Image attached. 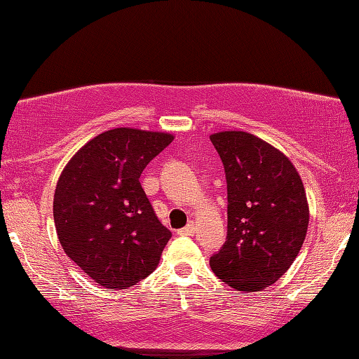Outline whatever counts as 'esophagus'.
<instances>
[{"label":"esophagus","instance_id":"1","mask_svg":"<svg viewBox=\"0 0 359 359\" xmlns=\"http://www.w3.org/2000/svg\"><path fill=\"white\" fill-rule=\"evenodd\" d=\"M193 233H194V224L193 223H188L185 228L179 229L180 236H193Z\"/></svg>","mask_w":359,"mask_h":359}]
</instances>
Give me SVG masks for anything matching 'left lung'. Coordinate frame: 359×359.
<instances>
[{
	"label": "left lung",
	"mask_w": 359,
	"mask_h": 359,
	"mask_svg": "<svg viewBox=\"0 0 359 359\" xmlns=\"http://www.w3.org/2000/svg\"><path fill=\"white\" fill-rule=\"evenodd\" d=\"M228 184V236L210 267L228 287L252 293L293 264L309 226V203L290 158L245 131L210 135Z\"/></svg>",
	"instance_id": "8db88e82"
}]
</instances>
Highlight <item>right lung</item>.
<instances>
[{
    "label": "right lung",
    "instance_id": "add662e5",
    "mask_svg": "<svg viewBox=\"0 0 359 359\" xmlns=\"http://www.w3.org/2000/svg\"><path fill=\"white\" fill-rule=\"evenodd\" d=\"M172 139L161 131L107 130L79 149L60 174L53 194L58 241L106 290H125L151 274L171 239L139 177Z\"/></svg>",
    "mask_w": 359,
    "mask_h": 359
}]
</instances>
